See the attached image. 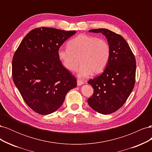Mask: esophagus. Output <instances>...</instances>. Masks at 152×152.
<instances>
[{"instance_id": "obj_1", "label": "esophagus", "mask_w": 152, "mask_h": 152, "mask_svg": "<svg viewBox=\"0 0 152 152\" xmlns=\"http://www.w3.org/2000/svg\"><path fill=\"white\" fill-rule=\"evenodd\" d=\"M77 86H81L82 84H84V81H82V80H81L80 79H77Z\"/></svg>"}]
</instances>
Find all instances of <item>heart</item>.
<instances>
[{
  "label": "heart",
  "instance_id": "b5f03b06",
  "mask_svg": "<svg viewBox=\"0 0 152 152\" xmlns=\"http://www.w3.org/2000/svg\"><path fill=\"white\" fill-rule=\"evenodd\" d=\"M110 56V48L107 41L84 34L69 41L67 48L58 50L59 59L70 72L76 71L80 62L78 76L81 78L100 73L107 66Z\"/></svg>",
  "mask_w": 152,
  "mask_h": 152
}]
</instances>
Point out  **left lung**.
Masks as SVG:
<instances>
[{
  "mask_svg": "<svg viewBox=\"0 0 152 152\" xmlns=\"http://www.w3.org/2000/svg\"><path fill=\"white\" fill-rule=\"evenodd\" d=\"M89 31L102 33L106 37L110 56L102 74L87 82L94 89L87 103L99 113L110 114L122 107L134 88L136 59L129 45L121 35L105 28Z\"/></svg>",
  "mask_w": 152,
  "mask_h": 152,
  "instance_id": "left-lung-1",
  "label": "left lung"
}]
</instances>
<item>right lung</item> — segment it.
Segmentation results:
<instances>
[{
	"instance_id": "right-lung-1",
	"label": "right lung",
	"mask_w": 152,
	"mask_h": 152,
	"mask_svg": "<svg viewBox=\"0 0 152 152\" xmlns=\"http://www.w3.org/2000/svg\"><path fill=\"white\" fill-rule=\"evenodd\" d=\"M76 31L53 28H35L27 34L14 54L13 81L25 103L41 115L54 112L77 79L63 66L58 50Z\"/></svg>"
}]
</instances>
